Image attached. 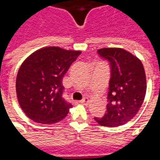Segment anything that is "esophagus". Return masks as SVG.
Returning <instances> with one entry per match:
<instances>
[{"instance_id": "obj_1", "label": "esophagus", "mask_w": 160, "mask_h": 160, "mask_svg": "<svg viewBox=\"0 0 160 160\" xmlns=\"http://www.w3.org/2000/svg\"><path fill=\"white\" fill-rule=\"evenodd\" d=\"M89 102H90V100H89L87 98H85L84 99H82V100L80 101V104H89Z\"/></svg>"}]
</instances>
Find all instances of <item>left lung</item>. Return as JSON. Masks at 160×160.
<instances>
[{"label": "left lung", "mask_w": 160, "mask_h": 160, "mask_svg": "<svg viewBox=\"0 0 160 160\" xmlns=\"http://www.w3.org/2000/svg\"><path fill=\"white\" fill-rule=\"evenodd\" d=\"M98 55L111 64L106 112L94 118L104 127H118L134 118L144 101L147 79L144 67L137 56L121 48H103Z\"/></svg>", "instance_id": "8db88e82"}]
</instances>
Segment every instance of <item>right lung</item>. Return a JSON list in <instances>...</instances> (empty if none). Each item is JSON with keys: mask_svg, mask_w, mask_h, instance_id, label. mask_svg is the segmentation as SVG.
Instances as JSON below:
<instances>
[{"mask_svg": "<svg viewBox=\"0 0 160 160\" xmlns=\"http://www.w3.org/2000/svg\"><path fill=\"white\" fill-rule=\"evenodd\" d=\"M80 53L49 46L38 49L23 62L17 73L16 93L30 119L52 124L66 118L72 104L62 98V78Z\"/></svg>", "mask_w": 160, "mask_h": 160, "instance_id": "right-lung-1", "label": "right lung"}]
</instances>
